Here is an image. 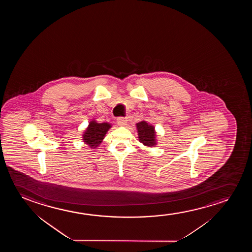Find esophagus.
<instances>
[{"instance_id": "34e87169", "label": "esophagus", "mask_w": 252, "mask_h": 252, "mask_svg": "<svg viewBox=\"0 0 252 252\" xmlns=\"http://www.w3.org/2000/svg\"><path fill=\"white\" fill-rule=\"evenodd\" d=\"M116 122H117V124L119 125V126H125V125L126 124L127 120H126V118L118 117L117 120H116Z\"/></svg>"}]
</instances>
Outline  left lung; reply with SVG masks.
Returning <instances> with one entry per match:
<instances>
[{"label": "left lung", "mask_w": 252, "mask_h": 252, "mask_svg": "<svg viewBox=\"0 0 252 252\" xmlns=\"http://www.w3.org/2000/svg\"><path fill=\"white\" fill-rule=\"evenodd\" d=\"M139 141L146 146H154L156 144V134L154 127L145 121L137 124Z\"/></svg>", "instance_id": "1"}]
</instances>
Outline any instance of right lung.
<instances>
[{
  "label": "right lung",
  "instance_id": "1",
  "mask_svg": "<svg viewBox=\"0 0 252 252\" xmlns=\"http://www.w3.org/2000/svg\"><path fill=\"white\" fill-rule=\"evenodd\" d=\"M110 127L111 125L108 123H97L96 121H91L83 134V141L90 145L91 148H96L103 140L105 134Z\"/></svg>",
  "mask_w": 252,
  "mask_h": 252
}]
</instances>
